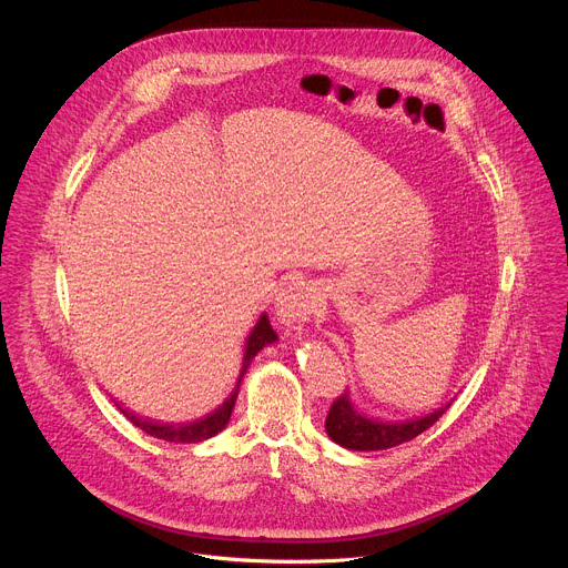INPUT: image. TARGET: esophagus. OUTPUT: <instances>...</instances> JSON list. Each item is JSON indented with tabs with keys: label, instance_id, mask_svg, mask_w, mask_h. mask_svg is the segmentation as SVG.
I'll list each match as a JSON object with an SVG mask.
<instances>
[{
	"label": "esophagus",
	"instance_id": "1",
	"mask_svg": "<svg viewBox=\"0 0 568 568\" xmlns=\"http://www.w3.org/2000/svg\"><path fill=\"white\" fill-rule=\"evenodd\" d=\"M318 290L314 283H290L276 298V314L287 333H301L318 307Z\"/></svg>",
	"mask_w": 568,
	"mask_h": 568
}]
</instances>
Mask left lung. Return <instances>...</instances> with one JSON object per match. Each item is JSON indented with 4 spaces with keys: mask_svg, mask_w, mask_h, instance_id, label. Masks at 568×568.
I'll use <instances>...</instances> for the list:
<instances>
[{
    "mask_svg": "<svg viewBox=\"0 0 568 568\" xmlns=\"http://www.w3.org/2000/svg\"><path fill=\"white\" fill-rule=\"evenodd\" d=\"M452 402L440 404L438 409L425 414V416H416L409 420H382V418H373V416H364L357 407L353 397L348 395V390L344 395H339L331 414L326 418V432L331 436V440H335L337 445L353 449V452H377V449H388L402 443H409L416 436H420L423 432H427L449 407Z\"/></svg>",
    "mask_w": 568,
    "mask_h": 568,
    "instance_id": "1",
    "label": "left lung"
}]
</instances>
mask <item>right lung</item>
I'll list each match as a JSON object with an SVG mask.
<instances>
[{
  "label": "right lung",
  "instance_id": "1",
  "mask_svg": "<svg viewBox=\"0 0 568 568\" xmlns=\"http://www.w3.org/2000/svg\"><path fill=\"white\" fill-rule=\"evenodd\" d=\"M278 342V335L274 333L272 323H270V316L263 312L256 321V326L252 328V333L247 335L245 339V351H242V364H240V375L235 379V386L233 390L224 397L222 404H217V409H213L211 414L197 418V420H189V423H161V420H152V418H143V416H136L134 412L121 407V404L114 399L116 407L121 409V414L134 425L139 427L141 432H145L148 436L152 438H159V440H166V443H202V440H209L213 438L215 434H220L229 420H231V412L235 407V397H237V390H240V384H242V377H245L252 359L270 344Z\"/></svg>",
  "mask_w": 568,
  "mask_h": 568
}]
</instances>
